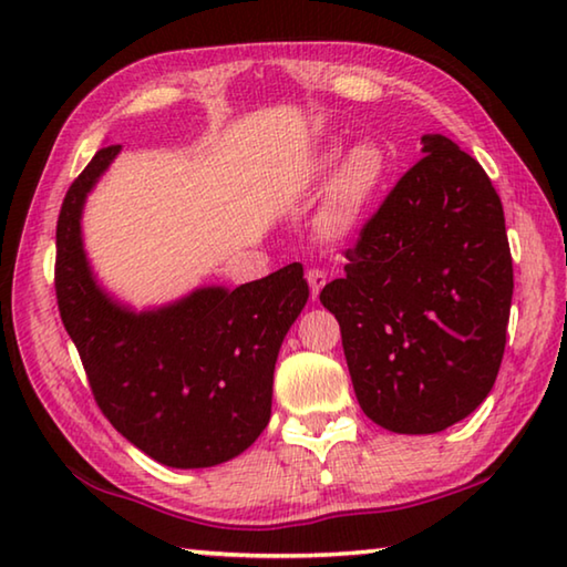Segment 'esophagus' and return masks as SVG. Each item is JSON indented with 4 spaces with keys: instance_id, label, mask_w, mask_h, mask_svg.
I'll list each match as a JSON object with an SVG mask.
<instances>
[{
    "instance_id": "1",
    "label": "esophagus",
    "mask_w": 567,
    "mask_h": 567,
    "mask_svg": "<svg viewBox=\"0 0 567 567\" xmlns=\"http://www.w3.org/2000/svg\"><path fill=\"white\" fill-rule=\"evenodd\" d=\"M307 282H310L312 300H318V295L322 292V287L328 285V275H324L322 270H307Z\"/></svg>"
}]
</instances>
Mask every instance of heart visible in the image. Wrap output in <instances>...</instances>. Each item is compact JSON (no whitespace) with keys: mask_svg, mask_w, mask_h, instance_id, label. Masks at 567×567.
<instances>
[{"mask_svg":"<svg viewBox=\"0 0 567 567\" xmlns=\"http://www.w3.org/2000/svg\"><path fill=\"white\" fill-rule=\"evenodd\" d=\"M338 165V152L330 150L318 159V175H330ZM388 175V159L375 145H354L344 155L334 175L330 203L324 207V227L332 235H344L358 225L364 207L375 197L382 179Z\"/></svg>","mask_w":567,"mask_h":567,"instance_id":"obj_1","label":"heart"}]
</instances>
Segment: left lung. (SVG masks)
<instances>
[{
  "label": "left lung",
  "instance_id": "left-lung-1",
  "mask_svg": "<svg viewBox=\"0 0 567 567\" xmlns=\"http://www.w3.org/2000/svg\"><path fill=\"white\" fill-rule=\"evenodd\" d=\"M422 152L320 292L362 412L400 435L440 433L487 398L513 300L491 177L443 134H425Z\"/></svg>",
  "mask_w": 567,
  "mask_h": 567
}]
</instances>
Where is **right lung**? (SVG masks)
<instances>
[{"label": "right lung", "mask_w": 567, "mask_h": 567, "mask_svg": "<svg viewBox=\"0 0 567 567\" xmlns=\"http://www.w3.org/2000/svg\"><path fill=\"white\" fill-rule=\"evenodd\" d=\"M102 147L66 189L56 219V305L92 395L114 430L167 467H213L260 437L287 330L310 297L302 265L262 280L197 287L132 310L104 292L82 243L87 195L120 155Z\"/></svg>", "instance_id": "obj_1"}]
</instances>
